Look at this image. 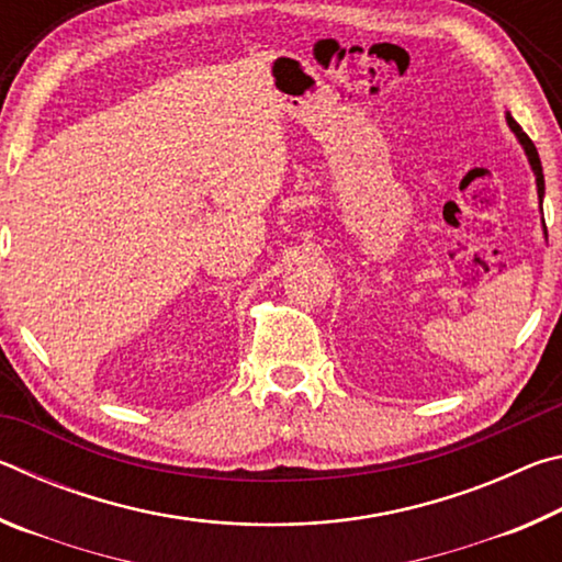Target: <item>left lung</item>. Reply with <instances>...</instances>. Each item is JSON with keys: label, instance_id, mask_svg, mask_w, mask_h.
<instances>
[{"label": "left lung", "instance_id": "obj_1", "mask_svg": "<svg viewBox=\"0 0 562 562\" xmlns=\"http://www.w3.org/2000/svg\"><path fill=\"white\" fill-rule=\"evenodd\" d=\"M506 121H508L510 131L516 133V136H518L520 146L526 148V156H528V160H530V168H532V173H536V183H538V198H540V203H543V195H546V180H543V166H540L538 150H536V146H532V140L526 136V133H522V128L518 126V123L513 121L510 113H508V116H506Z\"/></svg>", "mask_w": 562, "mask_h": 562}]
</instances>
